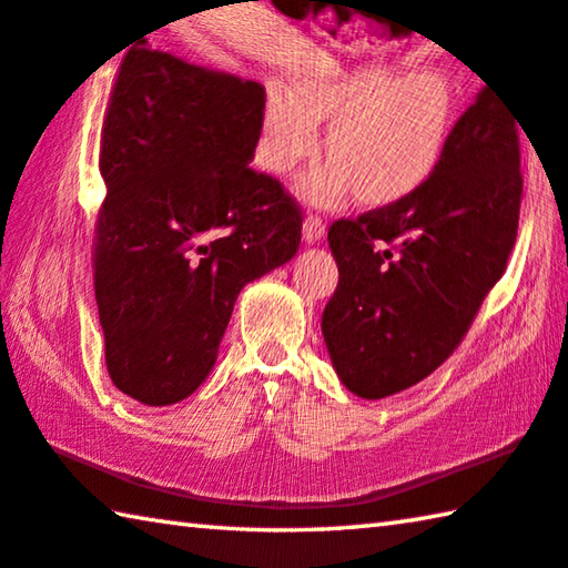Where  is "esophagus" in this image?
I'll list each match as a JSON object with an SVG mask.
<instances>
[{
  "instance_id": "obj_1",
  "label": "esophagus",
  "mask_w": 568,
  "mask_h": 568,
  "mask_svg": "<svg viewBox=\"0 0 568 568\" xmlns=\"http://www.w3.org/2000/svg\"><path fill=\"white\" fill-rule=\"evenodd\" d=\"M324 229H326V224H324V219L320 214H306L304 226H302L304 242L306 244H316L324 236Z\"/></svg>"
}]
</instances>
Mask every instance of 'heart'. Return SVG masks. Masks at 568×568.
<instances>
[{"mask_svg": "<svg viewBox=\"0 0 568 568\" xmlns=\"http://www.w3.org/2000/svg\"><path fill=\"white\" fill-rule=\"evenodd\" d=\"M456 114V94L439 69L394 74L386 67L304 77L272 84L262 116L258 162L290 176L320 149V119H328L332 156L300 182L316 204L354 186L366 204H386L419 189L439 166Z\"/></svg>", "mask_w": 568, "mask_h": 568, "instance_id": "b5f03b06", "label": "heart"}]
</instances>
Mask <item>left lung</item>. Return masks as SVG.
<instances>
[{"instance_id":"8db88e82","label":"left lung","mask_w":568,"mask_h":568,"mask_svg":"<svg viewBox=\"0 0 568 568\" xmlns=\"http://www.w3.org/2000/svg\"><path fill=\"white\" fill-rule=\"evenodd\" d=\"M519 126L484 87L419 189L329 226L339 284L322 334L352 394L384 399L409 389L469 332L519 229Z\"/></svg>"}]
</instances>
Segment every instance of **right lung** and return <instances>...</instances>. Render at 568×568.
Wrapping results in <instances>:
<instances>
[{"label":"right lung","mask_w":568,"mask_h":568,"mask_svg":"<svg viewBox=\"0 0 568 568\" xmlns=\"http://www.w3.org/2000/svg\"><path fill=\"white\" fill-rule=\"evenodd\" d=\"M144 44L104 116L94 294L114 386L169 406L214 369L239 292L294 258L302 212L248 166L264 87Z\"/></svg>","instance_id":"obj_1"}]
</instances>
